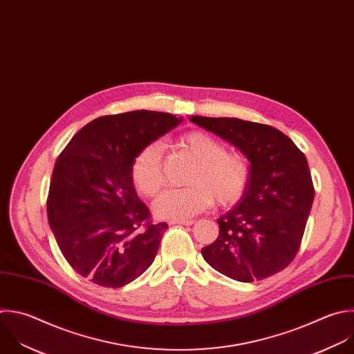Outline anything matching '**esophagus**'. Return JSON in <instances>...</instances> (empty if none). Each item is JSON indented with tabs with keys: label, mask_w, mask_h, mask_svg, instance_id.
I'll return each mask as SVG.
<instances>
[{
	"label": "esophagus",
	"mask_w": 354,
	"mask_h": 354,
	"mask_svg": "<svg viewBox=\"0 0 354 354\" xmlns=\"http://www.w3.org/2000/svg\"><path fill=\"white\" fill-rule=\"evenodd\" d=\"M171 225H185V226H189L193 223L192 219H174L169 222Z\"/></svg>",
	"instance_id": "1"
}]
</instances>
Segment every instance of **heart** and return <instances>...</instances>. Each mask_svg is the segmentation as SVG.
Here are the masks:
<instances>
[{"label":"heart","instance_id":"heart-1","mask_svg":"<svg viewBox=\"0 0 354 354\" xmlns=\"http://www.w3.org/2000/svg\"><path fill=\"white\" fill-rule=\"evenodd\" d=\"M178 146L196 162L187 176V187L168 189L154 201V212L165 219H186L214 201L225 207L241 200L250 182V164L241 151H229L216 138L193 131L183 135ZM162 150L158 143L140 149L131 164L135 186L154 196L164 185Z\"/></svg>","mask_w":354,"mask_h":354}]
</instances>
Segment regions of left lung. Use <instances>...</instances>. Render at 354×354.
I'll return each mask as SVG.
<instances>
[{
    "label": "left lung",
    "instance_id": "left-lung-1",
    "mask_svg": "<svg viewBox=\"0 0 354 354\" xmlns=\"http://www.w3.org/2000/svg\"><path fill=\"white\" fill-rule=\"evenodd\" d=\"M192 121L236 146L252 164L242 200L216 219V241L201 249L204 260L239 282L278 274L300 249L314 200L306 156L270 125L198 115Z\"/></svg>",
    "mask_w": 354,
    "mask_h": 354
}]
</instances>
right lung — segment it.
I'll use <instances>...</instances> for the list:
<instances>
[{
	"label": "right lung",
	"mask_w": 354,
	"mask_h": 354,
	"mask_svg": "<svg viewBox=\"0 0 354 354\" xmlns=\"http://www.w3.org/2000/svg\"><path fill=\"white\" fill-rule=\"evenodd\" d=\"M180 120L132 111L100 116L58 156L47 197L48 223L68 264L104 288H121L154 261L167 222L139 198L131 164Z\"/></svg>",
	"instance_id": "add662e5"
}]
</instances>
